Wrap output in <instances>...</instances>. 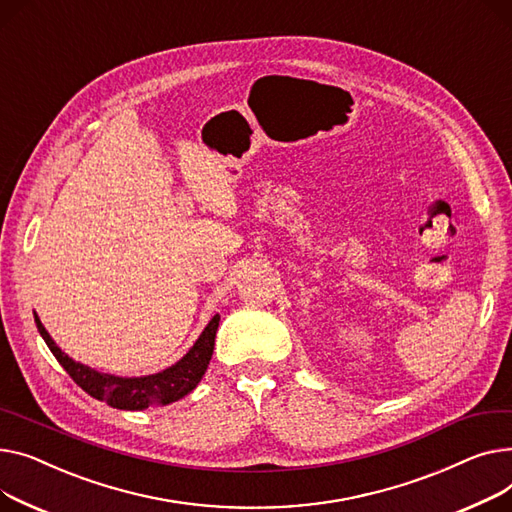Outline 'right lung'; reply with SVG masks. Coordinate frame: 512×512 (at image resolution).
<instances>
[{
	"mask_svg": "<svg viewBox=\"0 0 512 512\" xmlns=\"http://www.w3.org/2000/svg\"><path fill=\"white\" fill-rule=\"evenodd\" d=\"M219 320H221L219 314L213 316V320L206 324L194 347L171 368L150 376L122 378L113 374H103L84 364L74 362L72 357H68L55 345V341L49 337L45 326L41 324L39 316L35 314L37 328L41 337L45 339L47 347L51 349L57 362L62 364L64 370L72 376V380L84 390V393H88L90 397H95L99 401H105L115 409H126V411H142L155 405H169L192 393V390L198 386V382L202 380L210 357H213Z\"/></svg>",
	"mask_w": 512,
	"mask_h": 512,
	"instance_id": "1",
	"label": "right lung"
}]
</instances>
